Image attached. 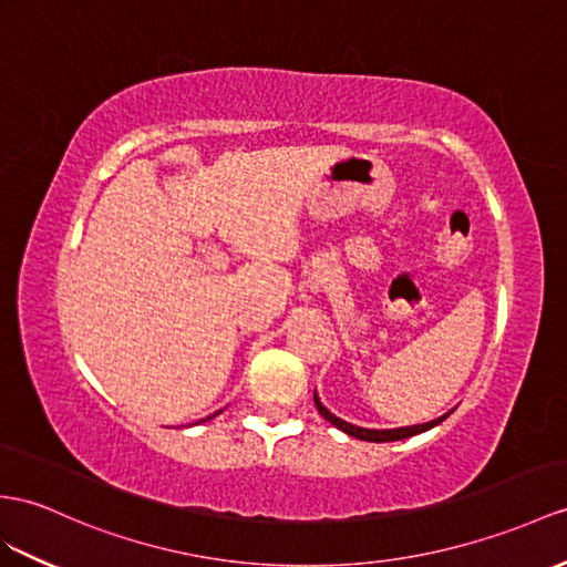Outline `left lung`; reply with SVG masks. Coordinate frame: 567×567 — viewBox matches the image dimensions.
Wrapping results in <instances>:
<instances>
[{
  "label": "left lung",
  "mask_w": 567,
  "mask_h": 567,
  "mask_svg": "<svg viewBox=\"0 0 567 567\" xmlns=\"http://www.w3.org/2000/svg\"><path fill=\"white\" fill-rule=\"evenodd\" d=\"M315 406H317V411H320V416H324L331 425L339 427V431H343V433L351 435V437L365 440V443H394V440H406V437H411V435H419V433L431 431V427L443 423V421L450 416V413H452V411H447V413H443V416H440V419L427 421V423H419V425L382 427V431H378V427H361V425H353V423H349V421H343V419L334 416V413H331V411L320 402V396H317V392H315Z\"/></svg>",
  "instance_id": "1"
}]
</instances>
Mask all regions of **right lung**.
I'll return each instance as SVG.
<instances>
[{
  "label": "right lung",
  "mask_w": 567,
  "mask_h": 567,
  "mask_svg": "<svg viewBox=\"0 0 567 567\" xmlns=\"http://www.w3.org/2000/svg\"><path fill=\"white\" fill-rule=\"evenodd\" d=\"M218 413V411H216ZM216 413H214V416H216ZM214 416H206V419H202V421H209V419H214Z\"/></svg>",
  "instance_id": "add662e5"
}]
</instances>
